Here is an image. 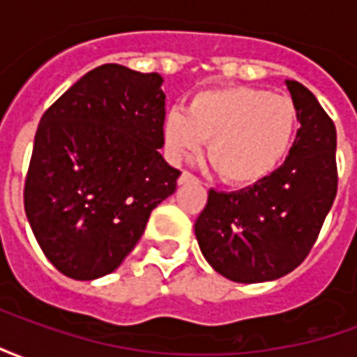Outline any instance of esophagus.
<instances>
[{
	"mask_svg": "<svg viewBox=\"0 0 357 357\" xmlns=\"http://www.w3.org/2000/svg\"><path fill=\"white\" fill-rule=\"evenodd\" d=\"M191 179H195L193 174H189V172H181V176H179L178 183H179V185H183V183H187V181H191Z\"/></svg>",
	"mask_w": 357,
	"mask_h": 357,
	"instance_id": "1",
	"label": "esophagus"
}]
</instances>
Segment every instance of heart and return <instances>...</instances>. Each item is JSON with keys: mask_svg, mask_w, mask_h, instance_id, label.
I'll use <instances>...</instances> for the list:
<instances>
[{"mask_svg": "<svg viewBox=\"0 0 357 357\" xmlns=\"http://www.w3.org/2000/svg\"><path fill=\"white\" fill-rule=\"evenodd\" d=\"M298 126L291 97L231 86L193 95L185 112L170 110L162 147L172 162L195 156L208 139V162L229 185H255L273 174L291 151Z\"/></svg>", "mask_w": 357, "mask_h": 357, "instance_id": "heart-1", "label": "heart"}]
</instances>
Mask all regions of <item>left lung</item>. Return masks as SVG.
Segmentation results:
<instances>
[{"instance_id":"obj_1","label":"left lung","mask_w":357,"mask_h":357,"mask_svg":"<svg viewBox=\"0 0 357 357\" xmlns=\"http://www.w3.org/2000/svg\"><path fill=\"white\" fill-rule=\"evenodd\" d=\"M300 128L284 162L241 191L210 189L195 222L202 256L220 275L264 283L304 262L337 197V130L315 95L287 80Z\"/></svg>"}]
</instances>
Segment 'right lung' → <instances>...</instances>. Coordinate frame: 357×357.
<instances>
[{"mask_svg":"<svg viewBox=\"0 0 357 357\" xmlns=\"http://www.w3.org/2000/svg\"><path fill=\"white\" fill-rule=\"evenodd\" d=\"M162 76L122 65L84 74L43 112L24 183L38 245L70 279L114 271L181 172L166 162Z\"/></svg>","mask_w":357,"mask_h":357,"instance_id":"add662e5","label":"right lung"}]
</instances>
